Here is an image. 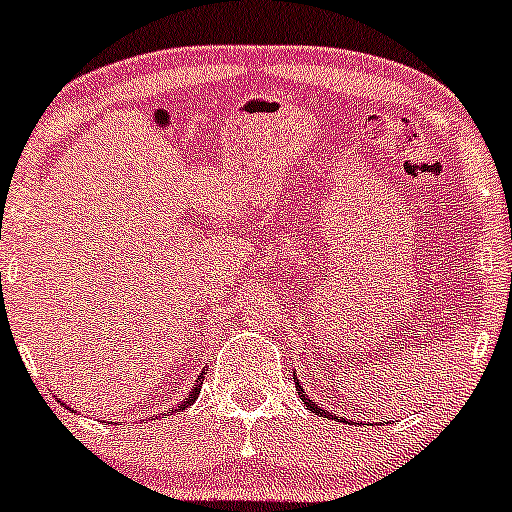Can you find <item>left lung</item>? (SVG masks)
<instances>
[{
    "label": "left lung",
    "instance_id": "left-lung-1",
    "mask_svg": "<svg viewBox=\"0 0 512 512\" xmlns=\"http://www.w3.org/2000/svg\"><path fill=\"white\" fill-rule=\"evenodd\" d=\"M293 378H295V388H298V395H300L302 405H305V408H307V410H312V412H315V415H320V417H334V415H332V412L322 410V408H320V405H315V403H312V400H310V395H307V393H305V388H302V383L298 381V376H295V371H293Z\"/></svg>",
    "mask_w": 512,
    "mask_h": 512
}]
</instances>
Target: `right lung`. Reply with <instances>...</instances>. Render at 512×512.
<instances>
[{
	"mask_svg": "<svg viewBox=\"0 0 512 512\" xmlns=\"http://www.w3.org/2000/svg\"><path fill=\"white\" fill-rule=\"evenodd\" d=\"M202 381H205V371H202L200 376H197V383H195V386H192V390H190V395H188V398H183V400H180V403L175 405V408H170V412H180V410H185V408H188V405L195 403V400H197V395H200ZM63 405H65V403H63ZM163 415H166V412H163Z\"/></svg>",
	"mask_w": 512,
	"mask_h": 512,
	"instance_id": "obj_1",
	"label": "right lung"
}]
</instances>
